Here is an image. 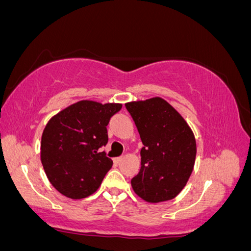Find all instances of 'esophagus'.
I'll return each mask as SVG.
<instances>
[{"label": "esophagus", "instance_id": "1", "mask_svg": "<svg viewBox=\"0 0 251 251\" xmlns=\"http://www.w3.org/2000/svg\"><path fill=\"white\" fill-rule=\"evenodd\" d=\"M122 160H123V158H116V159H114V162L116 164H119V163L122 162Z\"/></svg>", "mask_w": 251, "mask_h": 251}]
</instances>
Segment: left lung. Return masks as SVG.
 Returning a JSON list of instances; mask_svg holds the SVG:
<instances>
[{"label": "left lung", "instance_id": "8db88e82", "mask_svg": "<svg viewBox=\"0 0 251 251\" xmlns=\"http://www.w3.org/2000/svg\"><path fill=\"white\" fill-rule=\"evenodd\" d=\"M143 143L133 189L150 203L173 200L186 186L196 158V141L180 114L166 100L125 104Z\"/></svg>", "mask_w": 251, "mask_h": 251}]
</instances>
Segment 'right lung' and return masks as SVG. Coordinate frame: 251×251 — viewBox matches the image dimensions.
Returning a JSON list of instances; mask_svg holds the SVG:
<instances>
[{
  "label": "right lung",
  "mask_w": 251,
  "mask_h": 251,
  "mask_svg": "<svg viewBox=\"0 0 251 251\" xmlns=\"http://www.w3.org/2000/svg\"><path fill=\"white\" fill-rule=\"evenodd\" d=\"M119 103L76 102L48 122L42 137V163L59 193L73 200L90 196L101 185L113 161L102 151L107 125Z\"/></svg>",
  "instance_id": "obj_1"
}]
</instances>
